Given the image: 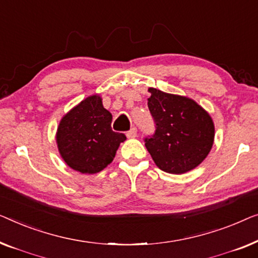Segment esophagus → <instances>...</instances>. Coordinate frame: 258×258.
<instances>
[{"label":"esophagus","instance_id":"obj_1","mask_svg":"<svg viewBox=\"0 0 258 258\" xmlns=\"http://www.w3.org/2000/svg\"><path fill=\"white\" fill-rule=\"evenodd\" d=\"M126 136H127V138H130V139H133V138H136L138 136V131L136 127H132L131 128L127 133H126Z\"/></svg>","mask_w":258,"mask_h":258}]
</instances>
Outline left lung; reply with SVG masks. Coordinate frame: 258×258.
I'll return each mask as SVG.
<instances>
[{
    "label": "left lung",
    "instance_id": "1",
    "mask_svg": "<svg viewBox=\"0 0 258 258\" xmlns=\"http://www.w3.org/2000/svg\"><path fill=\"white\" fill-rule=\"evenodd\" d=\"M148 108L155 122L145 146L164 172L183 174L194 169L213 147L215 128L208 112L187 97L148 89Z\"/></svg>",
    "mask_w": 258,
    "mask_h": 258
}]
</instances>
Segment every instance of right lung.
<instances>
[{
  "mask_svg": "<svg viewBox=\"0 0 258 258\" xmlns=\"http://www.w3.org/2000/svg\"><path fill=\"white\" fill-rule=\"evenodd\" d=\"M112 114L98 94L82 100L61 118L56 141L60 157L72 169L96 174L110 165L124 133L111 128Z\"/></svg>",
  "mask_w": 258,
  "mask_h": 258,
  "instance_id": "add662e5",
  "label": "right lung"
}]
</instances>
